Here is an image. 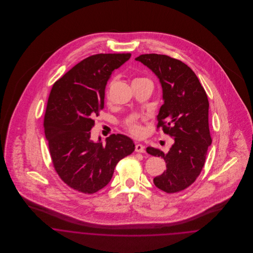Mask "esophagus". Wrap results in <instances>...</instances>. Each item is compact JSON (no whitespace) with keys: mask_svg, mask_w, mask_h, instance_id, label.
Segmentation results:
<instances>
[{"mask_svg":"<svg viewBox=\"0 0 253 253\" xmlns=\"http://www.w3.org/2000/svg\"><path fill=\"white\" fill-rule=\"evenodd\" d=\"M135 151L138 152V153H144L145 147L142 144L137 143V144L135 145Z\"/></svg>","mask_w":253,"mask_h":253,"instance_id":"esophagus-1","label":"esophagus"}]
</instances>
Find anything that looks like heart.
Wrapping results in <instances>:
<instances>
[{"mask_svg": "<svg viewBox=\"0 0 253 253\" xmlns=\"http://www.w3.org/2000/svg\"><path fill=\"white\" fill-rule=\"evenodd\" d=\"M141 80H147L145 78H135L132 82H137V81H141ZM115 80L112 79L109 82L108 85H107V90H106V94H108L109 88L112 86V84H114ZM126 129L133 135L135 136H141L143 134V126H141V124L136 120V119H130L126 123Z\"/></svg>", "mask_w": 253, "mask_h": 253, "instance_id": "b5f03b06", "label": "heart"}]
</instances>
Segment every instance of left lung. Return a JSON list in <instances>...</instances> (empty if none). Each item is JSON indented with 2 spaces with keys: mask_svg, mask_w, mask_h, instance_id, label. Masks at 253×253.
Returning a JSON list of instances; mask_svg holds the SVG:
<instances>
[{
  "mask_svg": "<svg viewBox=\"0 0 253 253\" xmlns=\"http://www.w3.org/2000/svg\"><path fill=\"white\" fill-rule=\"evenodd\" d=\"M156 74L163 87L164 104L157 128L173 138L168 153L148 147L147 153L162 157L167 170L154 178L160 190L172 194L192 185L200 175L212 139L209 126V99L194 71L180 60L164 54L135 58Z\"/></svg>",
  "mask_w": 253,
  "mask_h": 253,
  "instance_id": "1",
  "label": "left lung"
}]
</instances>
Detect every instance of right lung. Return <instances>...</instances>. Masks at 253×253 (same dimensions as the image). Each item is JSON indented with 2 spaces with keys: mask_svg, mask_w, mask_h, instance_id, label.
<instances>
[{
  "mask_svg": "<svg viewBox=\"0 0 253 253\" xmlns=\"http://www.w3.org/2000/svg\"><path fill=\"white\" fill-rule=\"evenodd\" d=\"M130 53L86 57L56 81L50 90L43 127L53 168L66 185L93 194L108 184L117 164L134 151L133 141L112 134L106 144L90 140L93 118L104 108L105 86L112 72Z\"/></svg>",
  "mask_w": 253,
  "mask_h": 253,
  "instance_id": "right-lung-1",
  "label": "right lung"
}]
</instances>
